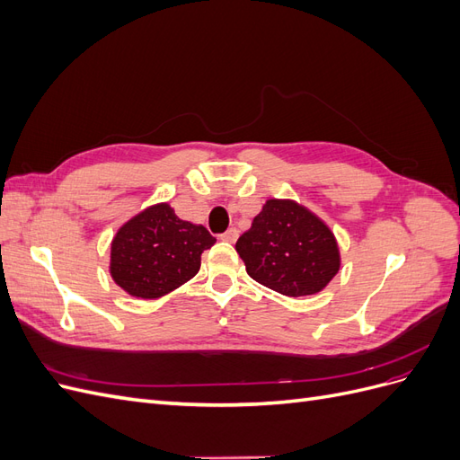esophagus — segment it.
<instances>
[{"label":"esophagus","mask_w":460,"mask_h":460,"mask_svg":"<svg viewBox=\"0 0 460 460\" xmlns=\"http://www.w3.org/2000/svg\"><path fill=\"white\" fill-rule=\"evenodd\" d=\"M220 240H225V242L234 243L235 240H238V230H235V228H228L225 234L220 235Z\"/></svg>","instance_id":"1"}]
</instances>
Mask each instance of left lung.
<instances>
[{"mask_svg":"<svg viewBox=\"0 0 460 460\" xmlns=\"http://www.w3.org/2000/svg\"><path fill=\"white\" fill-rule=\"evenodd\" d=\"M235 252L255 282L288 297L323 291L341 264L326 222L294 199H267Z\"/></svg>","mask_w":460,"mask_h":460,"instance_id":"left-lung-1","label":"left lung"}]
</instances>
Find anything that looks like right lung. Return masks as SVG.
<instances>
[{"instance_id": "right-lung-1", "label": "right lung", "mask_w": 460, "mask_h": 460, "mask_svg": "<svg viewBox=\"0 0 460 460\" xmlns=\"http://www.w3.org/2000/svg\"><path fill=\"white\" fill-rule=\"evenodd\" d=\"M215 242L205 226L178 218L169 203L151 205L117 230L109 272L128 296L157 299L191 280Z\"/></svg>"}]
</instances>
